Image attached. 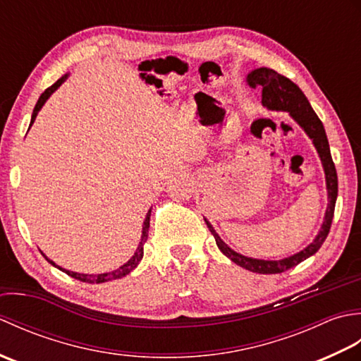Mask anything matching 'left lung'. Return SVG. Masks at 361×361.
<instances>
[{
	"mask_svg": "<svg viewBox=\"0 0 361 361\" xmlns=\"http://www.w3.org/2000/svg\"><path fill=\"white\" fill-rule=\"evenodd\" d=\"M250 87L256 88L259 87L262 90V104L268 106L270 110H283L288 111L290 116L293 118L299 126L304 128V132L309 135L310 140L315 144V147L319 153L321 163H323L324 172H326V185H327V194H329V204L326 211V217L321 226V231L317 235V239L313 240L307 248L296 252V255L286 257L282 260H262V259H252L242 256L239 252L233 251L228 245L220 239L219 234L214 231L212 225L204 219L206 225H208L209 231L212 233L214 239L219 250L224 252L226 257L233 260L234 264L240 265L245 270H250L252 273L260 274H278L282 271H287L295 265L301 264L302 260L310 257L312 255L321 248V245L326 240V237L331 231L334 211H335V202L336 195H338V178H336V169L331 157V149H329V141L326 136V130L323 122L319 121L317 113L313 111L310 106L307 97L296 83L287 79L286 75L276 73L270 68H257V70L251 71L247 78Z\"/></svg>",
	"mask_w": 361,
	"mask_h": 361,
	"instance_id": "obj_1",
	"label": "left lung"
}]
</instances>
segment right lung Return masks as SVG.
<instances>
[{"label":"right lung","instance_id":"right-lung-1","mask_svg":"<svg viewBox=\"0 0 361 361\" xmlns=\"http://www.w3.org/2000/svg\"><path fill=\"white\" fill-rule=\"evenodd\" d=\"M68 78V74H65L63 78H60L56 83H54V85H51L49 88H46L44 90V93L40 96V99H38V102H37V105H35V109H34V113H32V119H30V126L34 124V121H35V118H37V113H38V110L42 109L43 106V104L48 101V97L54 93V91H56L60 85H62V83L65 82V79ZM150 212H152V209L147 212V217H145V220H144V226H142V235H141V242H140V245H137V248H136V251H135V255L130 257V260L127 264H124L122 267H119L118 270H114V271H110V273H104V274H80V273H74V271H68V270H63V268H60L59 265H56L52 262V260H49L48 257H46V260H48L49 264H52L54 267H57L59 270H62V271H65L68 276H71V278H74V279H78V281H82V282H88V283H101V282H109V281H113V279H121V278H124L126 274H128L130 271L132 270H135L136 268V265L141 262V259H142V255H144V243H145V240H147V235H149V226H150Z\"/></svg>","mask_w":361,"mask_h":361}]
</instances>
